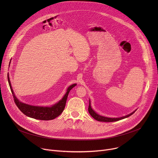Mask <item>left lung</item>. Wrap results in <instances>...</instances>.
<instances>
[{
    "mask_svg": "<svg viewBox=\"0 0 158 158\" xmlns=\"http://www.w3.org/2000/svg\"><path fill=\"white\" fill-rule=\"evenodd\" d=\"M134 110L132 112H131V114L127 115V116H123V117H121V118H107V117H104V116H100L98 114H97L96 112L91 108V102H90L89 101V108H88V111L89 112V114H91V116L94 118L96 120L98 121H101V122H114V121H119V120H121V119H123L124 118H128L130 116H131L132 114H134L135 111Z\"/></svg>",
    "mask_w": 158,
    "mask_h": 158,
    "instance_id": "left-lung-1",
    "label": "left lung"
}]
</instances>
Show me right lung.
Masks as SVG:
<instances>
[{
  "mask_svg": "<svg viewBox=\"0 0 158 158\" xmlns=\"http://www.w3.org/2000/svg\"><path fill=\"white\" fill-rule=\"evenodd\" d=\"M8 82L9 84V86L11 90L12 94L13 95L14 102L17 106V107L20 110V111L26 115L28 117L39 119V120H44V121H48L52 120L55 119L56 118L58 117L62 112H63L65 106L66 101L67 99V96L71 90L76 85V84H74L70 85L67 89V92L65 94L64 96L62 99L60 100L57 103L55 104L54 105L52 106L51 107H41V106H31L27 104L22 103L20 102L19 100L15 97L14 91L12 90L9 75H7Z\"/></svg>",
  "mask_w": 158,
  "mask_h": 158,
  "instance_id": "right-lung-1",
  "label": "right lung"
}]
</instances>
